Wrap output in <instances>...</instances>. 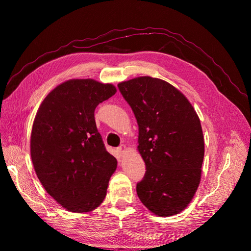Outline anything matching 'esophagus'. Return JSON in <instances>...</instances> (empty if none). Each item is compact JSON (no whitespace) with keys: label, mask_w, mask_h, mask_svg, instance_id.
<instances>
[{"label":"esophagus","mask_w":251,"mask_h":251,"mask_svg":"<svg viewBox=\"0 0 251 251\" xmlns=\"http://www.w3.org/2000/svg\"><path fill=\"white\" fill-rule=\"evenodd\" d=\"M126 150H127L126 147L124 146V144H122V146H120L117 149V151L119 152V154H120V155H123V153L126 151Z\"/></svg>","instance_id":"obj_1"}]
</instances>
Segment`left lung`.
Masks as SVG:
<instances>
[{
    "instance_id": "1",
    "label": "left lung",
    "mask_w": 251,
    "mask_h": 251,
    "mask_svg": "<svg viewBox=\"0 0 251 251\" xmlns=\"http://www.w3.org/2000/svg\"><path fill=\"white\" fill-rule=\"evenodd\" d=\"M138 124V151L147 172L137 183L141 202L156 216L181 213L200 185L204 139L200 118L182 92L142 76L118 84Z\"/></svg>"
}]
</instances>
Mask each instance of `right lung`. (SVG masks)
Returning a JSON list of instances; mask_svg holds the SVG:
<instances>
[{
  "instance_id": "add662e5",
  "label": "right lung",
  "mask_w": 251,
  "mask_h": 251,
  "mask_svg": "<svg viewBox=\"0 0 251 251\" xmlns=\"http://www.w3.org/2000/svg\"><path fill=\"white\" fill-rule=\"evenodd\" d=\"M113 84L71 79L52 89L32 125L30 154L46 191L69 212L87 213L104 200L117 160L104 148L95 110Z\"/></svg>"
}]
</instances>
